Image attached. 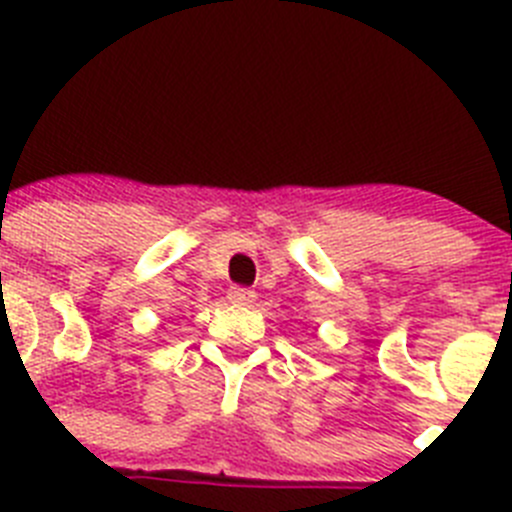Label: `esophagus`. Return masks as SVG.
I'll use <instances>...</instances> for the list:
<instances>
[{
    "label": "esophagus",
    "instance_id": "obj_1",
    "mask_svg": "<svg viewBox=\"0 0 512 512\" xmlns=\"http://www.w3.org/2000/svg\"><path fill=\"white\" fill-rule=\"evenodd\" d=\"M227 298L237 305H250L252 300H255V293H252L250 288H237V285H234V288H229Z\"/></svg>",
    "mask_w": 512,
    "mask_h": 512
}]
</instances>
